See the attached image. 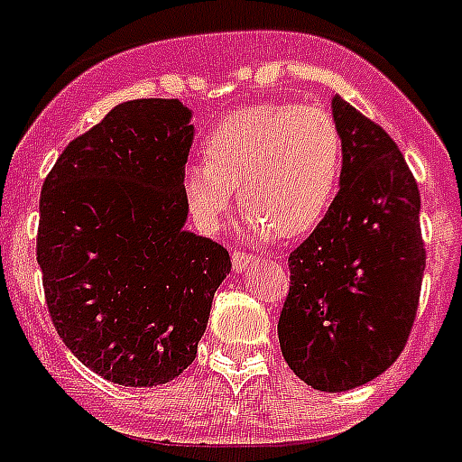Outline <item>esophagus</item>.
Segmentation results:
<instances>
[{
	"instance_id": "esophagus-1",
	"label": "esophagus",
	"mask_w": 462,
	"mask_h": 462,
	"mask_svg": "<svg viewBox=\"0 0 462 462\" xmlns=\"http://www.w3.org/2000/svg\"><path fill=\"white\" fill-rule=\"evenodd\" d=\"M252 261H254L252 254L239 252V249H235V252H232V268H235L237 273H242V271H245V268L249 266Z\"/></svg>"
}]
</instances>
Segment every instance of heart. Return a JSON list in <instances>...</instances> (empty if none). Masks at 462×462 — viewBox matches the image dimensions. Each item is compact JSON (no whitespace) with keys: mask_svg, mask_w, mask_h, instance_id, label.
Returning a JSON list of instances; mask_svg holds the SVG:
<instances>
[{"mask_svg":"<svg viewBox=\"0 0 462 462\" xmlns=\"http://www.w3.org/2000/svg\"><path fill=\"white\" fill-rule=\"evenodd\" d=\"M203 153L187 167L181 187L206 230L220 225L239 187L252 237H302L328 216L343 180V132L319 105L235 110L210 129Z\"/></svg>","mask_w":462,"mask_h":462,"instance_id":"b5f03b06","label":"heart"}]
</instances>
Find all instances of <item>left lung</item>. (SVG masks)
I'll use <instances>...</instances> for the list:
<instances>
[{"label":"left lung","instance_id":"8db88e82","mask_svg":"<svg viewBox=\"0 0 462 462\" xmlns=\"http://www.w3.org/2000/svg\"><path fill=\"white\" fill-rule=\"evenodd\" d=\"M345 143L328 216L290 254L278 337L288 366L316 391L376 379L408 343L427 263L420 189L395 141L333 97Z\"/></svg>","mask_w":462,"mask_h":462}]
</instances>
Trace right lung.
Listing matches in <instances>:
<instances>
[{
    "label": "right lung",
    "instance_id": "1",
    "mask_svg": "<svg viewBox=\"0 0 462 462\" xmlns=\"http://www.w3.org/2000/svg\"><path fill=\"white\" fill-rule=\"evenodd\" d=\"M191 110L117 105L69 143L40 194L38 263L52 323L90 372L160 386L196 357L230 254L184 230Z\"/></svg>",
    "mask_w": 462,
    "mask_h": 462
}]
</instances>
